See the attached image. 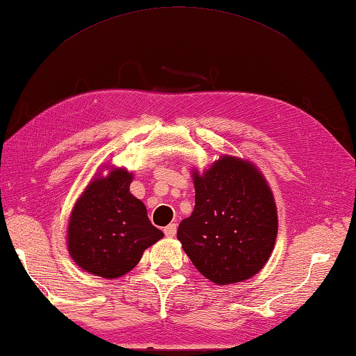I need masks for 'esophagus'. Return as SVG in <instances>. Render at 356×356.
Instances as JSON below:
<instances>
[{
  "instance_id": "obj_1",
  "label": "esophagus",
  "mask_w": 356,
  "mask_h": 356,
  "mask_svg": "<svg viewBox=\"0 0 356 356\" xmlns=\"http://www.w3.org/2000/svg\"><path fill=\"white\" fill-rule=\"evenodd\" d=\"M164 233L167 238H173V236L177 234V223H170V225H167L164 228Z\"/></svg>"
}]
</instances>
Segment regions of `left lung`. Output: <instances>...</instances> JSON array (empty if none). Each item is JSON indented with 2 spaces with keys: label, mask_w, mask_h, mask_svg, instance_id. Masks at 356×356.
I'll use <instances>...</instances> for the list:
<instances>
[{
  "label": "left lung",
  "mask_w": 356,
  "mask_h": 356,
  "mask_svg": "<svg viewBox=\"0 0 356 356\" xmlns=\"http://www.w3.org/2000/svg\"><path fill=\"white\" fill-rule=\"evenodd\" d=\"M194 213L177 238L198 272L219 286L242 283L273 252L278 214L270 186L253 162L223 154L200 173L192 168Z\"/></svg>",
  "instance_id": "obj_1"
}]
</instances>
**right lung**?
Masks as SVG:
<instances>
[{"mask_svg":"<svg viewBox=\"0 0 356 356\" xmlns=\"http://www.w3.org/2000/svg\"><path fill=\"white\" fill-rule=\"evenodd\" d=\"M98 172L74 203L67 250L81 269L108 280L133 270L143 252L164 233L148 220L147 208L129 192L134 175L124 167Z\"/></svg>","mask_w":356,"mask_h":356,"instance_id":"add662e5","label":"right lung"}]
</instances>
